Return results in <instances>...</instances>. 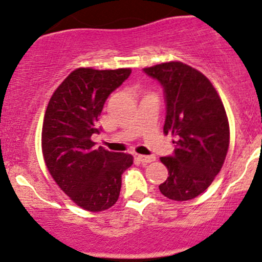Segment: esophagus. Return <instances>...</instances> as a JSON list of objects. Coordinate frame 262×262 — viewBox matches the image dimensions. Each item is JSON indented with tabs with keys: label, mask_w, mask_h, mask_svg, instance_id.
Instances as JSON below:
<instances>
[{
	"label": "esophagus",
	"mask_w": 262,
	"mask_h": 262,
	"mask_svg": "<svg viewBox=\"0 0 262 262\" xmlns=\"http://www.w3.org/2000/svg\"><path fill=\"white\" fill-rule=\"evenodd\" d=\"M138 159L142 163H152L156 161V157L153 156H138Z\"/></svg>",
	"instance_id": "obj_1"
}]
</instances>
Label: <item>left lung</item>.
I'll use <instances>...</instances> for the list:
<instances>
[{"instance_id":"1","label":"left lung","mask_w":262,"mask_h":262,"mask_svg":"<svg viewBox=\"0 0 262 262\" xmlns=\"http://www.w3.org/2000/svg\"><path fill=\"white\" fill-rule=\"evenodd\" d=\"M163 86L164 134L174 137L173 156L162 157L168 178L163 196L188 201L200 196L221 170L230 144V126L221 99L202 73L180 61L143 69Z\"/></svg>"}]
</instances>
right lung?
I'll use <instances>...</instances> for the list:
<instances>
[{"instance_id":"add662e5","label":"right lung","mask_w":262,"mask_h":262,"mask_svg":"<svg viewBox=\"0 0 262 262\" xmlns=\"http://www.w3.org/2000/svg\"><path fill=\"white\" fill-rule=\"evenodd\" d=\"M130 69L74 70L52 94L46 109L41 145L46 167L74 203L90 212L115 205L122 174L133 157L95 147L98 120L108 96L130 75Z\"/></svg>"}]
</instances>
